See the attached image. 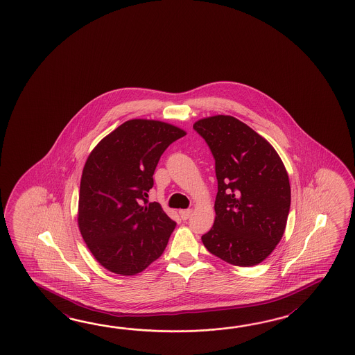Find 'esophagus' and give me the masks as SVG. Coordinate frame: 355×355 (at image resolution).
<instances>
[{
  "label": "esophagus",
  "mask_w": 355,
  "mask_h": 355,
  "mask_svg": "<svg viewBox=\"0 0 355 355\" xmlns=\"http://www.w3.org/2000/svg\"><path fill=\"white\" fill-rule=\"evenodd\" d=\"M191 213H193L191 209H181V211H179V214H180L182 219H188L191 216Z\"/></svg>",
  "instance_id": "1"
}]
</instances>
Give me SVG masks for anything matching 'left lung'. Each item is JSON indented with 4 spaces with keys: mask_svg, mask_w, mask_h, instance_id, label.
I'll return each mask as SVG.
<instances>
[{
    "mask_svg": "<svg viewBox=\"0 0 355 355\" xmlns=\"http://www.w3.org/2000/svg\"><path fill=\"white\" fill-rule=\"evenodd\" d=\"M216 161V219L207 250L236 266H254L279 243L291 208L287 170L272 144L231 115L196 121Z\"/></svg>",
    "mask_w": 355,
    "mask_h": 355,
    "instance_id": "left-lung-1",
    "label": "left lung"
}]
</instances>
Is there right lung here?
I'll list each match as a JSON object with an SVG mask.
<instances>
[{"mask_svg":"<svg viewBox=\"0 0 355 355\" xmlns=\"http://www.w3.org/2000/svg\"><path fill=\"white\" fill-rule=\"evenodd\" d=\"M185 135L168 123L132 119L86 159L77 222L91 254L109 272L136 275L162 255L176 223L147 196L161 155Z\"/></svg>","mask_w":355,"mask_h":355,"instance_id":"1","label":"right lung"}]
</instances>
